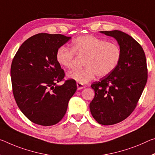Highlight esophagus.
<instances>
[{
    "label": "esophagus",
    "instance_id": "esophagus-1",
    "mask_svg": "<svg viewBox=\"0 0 155 155\" xmlns=\"http://www.w3.org/2000/svg\"><path fill=\"white\" fill-rule=\"evenodd\" d=\"M77 86L78 90H82V89H83V88L85 87V85H83V84H81V83H77Z\"/></svg>",
    "mask_w": 155,
    "mask_h": 155
}]
</instances>
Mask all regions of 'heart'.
I'll use <instances>...</instances> for the list:
<instances>
[{
  "mask_svg": "<svg viewBox=\"0 0 155 155\" xmlns=\"http://www.w3.org/2000/svg\"><path fill=\"white\" fill-rule=\"evenodd\" d=\"M74 54L85 57L84 68L76 69L68 74V77L85 84L97 75L104 77L110 74L119 64L121 51L115 43L107 42L94 36H79L72 42L71 49L61 47L56 53V59L63 68L70 70L73 66Z\"/></svg>",
  "mask_w": 155,
  "mask_h": 155,
  "instance_id": "heart-1",
  "label": "heart"
}]
</instances>
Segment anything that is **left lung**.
Returning a JSON list of instances; mask_svg holds the SVG:
<instances>
[{
	"mask_svg": "<svg viewBox=\"0 0 155 155\" xmlns=\"http://www.w3.org/2000/svg\"><path fill=\"white\" fill-rule=\"evenodd\" d=\"M100 33L116 39L121 51L117 67L91 85L95 93L90 104L91 114L99 124L109 126L133 112L146 86L148 70L143 48L132 36L119 30Z\"/></svg>",
	"mask_w": 155,
	"mask_h": 155,
	"instance_id": "obj_1",
	"label": "left lung"
}]
</instances>
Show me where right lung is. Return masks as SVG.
I'll use <instances>...</instances> for the list:
<instances>
[{
	"label": "right lung",
	"instance_id": "right-lung-1",
	"mask_svg": "<svg viewBox=\"0 0 155 155\" xmlns=\"http://www.w3.org/2000/svg\"><path fill=\"white\" fill-rule=\"evenodd\" d=\"M70 38L62 34H36L22 44L12 61L14 99L21 111L34 124L50 126L59 122L77 90L72 79L56 85L65 77L56 59V51Z\"/></svg>",
	"mask_w": 155,
	"mask_h": 155
}]
</instances>
